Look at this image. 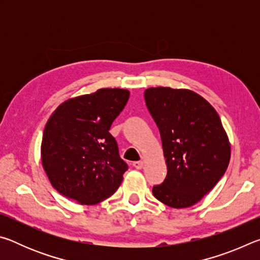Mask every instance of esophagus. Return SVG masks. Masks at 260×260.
Returning <instances> with one entry per match:
<instances>
[{"instance_id": "esophagus-1", "label": "esophagus", "mask_w": 260, "mask_h": 260, "mask_svg": "<svg viewBox=\"0 0 260 260\" xmlns=\"http://www.w3.org/2000/svg\"><path fill=\"white\" fill-rule=\"evenodd\" d=\"M133 167L134 169H136V170H141L143 167V161H134L133 162Z\"/></svg>"}]
</instances>
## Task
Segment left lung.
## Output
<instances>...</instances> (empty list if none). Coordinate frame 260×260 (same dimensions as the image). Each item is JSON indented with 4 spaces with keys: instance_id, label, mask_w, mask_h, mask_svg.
I'll return each mask as SVG.
<instances>
[{
    "instance_id": "1",
    "label": "left lung",
    "mask_w": 260,
    "mask_h": 260,
    "mask_svg": "<svg viewBox=\"0 0 260 260\" xmlns=\"http://www.w3.org/2000/svg\"><path fill=\"white\" fill-rule=\"evenodd\" d=\"M146 105L159 129L167 174L152 187L161 203L175 209L196 204L225 174L231 146L219 114L187 89L149 88Z\"/></svg>"
}]
</instances>
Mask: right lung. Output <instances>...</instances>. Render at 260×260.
Wrapping results in <instances>:
<instances>
[{
  "instance_id": "add662e5",
  "label": "right lung",
  "mask_w": 260,
  "mask_h": 260,
  "mask_svg": "<svg viewBox=\"0 0 260 260\" xmlns=\"http://www.w3.org/2000/svg\"><path fill=\"white\" fill-rule=\"evenodd\" d=\"M128 99V90L102 88L67 101L51 114L43 132L41 158L60 195L95 204L119 188L128 166L109 129Z\"/></svg>"
}]
</instances>
